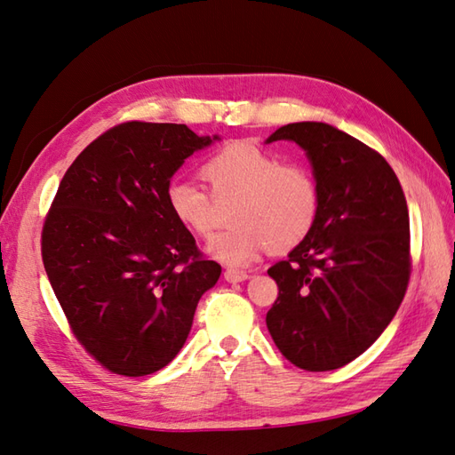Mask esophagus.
Returning a JSON list of instances; mask_svg holds the SVG:
<instances>
[{
	"instance_id": "1",
	"label": "esophagus",
	"mask_w": 455,
	"mask_h": 455,
	"mask_svg": "<svg viewBox=\"0 0 455 455\" xmlns=\"http://www.w3.org/2000/svg\"><path fill=\"white\" fill-rule=\"evenodd\" d=\"M250 274L248 272H243V269H227L225 272V279L230 283H240L244 282V279H248Z\"/></svg>"
}]
</instances>
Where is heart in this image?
Wrapping results in <instances>:
<instances>
[{
  "instance_id": "1",
  "label": "heart",
  "mask_w": 455,
  "mask_h": 455,
  "mask_svg": "<svg viewBox=\"0 0 455 455\" xmlns=\"http://www.w3.org/2000/svg\"><path fill=\"white\" fill-rule=\"evenodd\" d=\"M215 199L238 196L233 227L209 244V252L228 266H248L266 250L275 252L301 244L318 215V188L301 164L277 156L250 142H233L203 164ZM166 203L180 225L193 236L209 238L215 230V205L209 193L188 180H173Z\"/></svg>"
}]
</instances>
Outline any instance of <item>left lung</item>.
I'll use <instances>...</instances> for the list:
<instances>
[{
  "label": "left lung",
  "instance_id": "1",
  "mask_svg": "<svg viewBox=\"0 0 455 455\" xmlns=\"http://www.w3.org/2000/svg\"><path fill=\"white\" fill-rule=\"evenodd\" d=\"M274 140L307 152L318 215L311 235L267 269L279 293L266 324L293 365L338 370L381 336L407 291V199L387 160L332 124L291 123Z\"/></svg>",
  "mask_w": 455,
  "mask_h": 455
}]
</instances>
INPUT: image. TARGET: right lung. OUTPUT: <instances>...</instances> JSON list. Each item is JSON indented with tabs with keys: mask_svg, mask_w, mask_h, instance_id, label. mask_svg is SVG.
I'll return each mask as SVG.
<instances>
[{
	"mask_svg": "<svg viewBox=\"0 0 455 455\" xmlns=\"http://www.w3.org/2000/svg\"><path fill=\"white\" fill-rule=\"evenodd\" d=\"M219 137L186 124L129 121L85 147L58 186L41 252L72 332L105 370L140 377L186 344L220 266L172 217L166 189Z\"/></svg>",
	"mask_w": 455,
	"mask_h": 455,
	"instance_id": "obj_1",
	"label": "right lung"
}]
</instances>
